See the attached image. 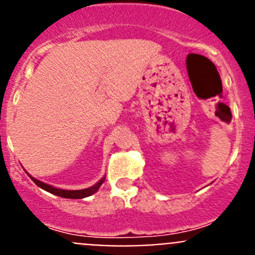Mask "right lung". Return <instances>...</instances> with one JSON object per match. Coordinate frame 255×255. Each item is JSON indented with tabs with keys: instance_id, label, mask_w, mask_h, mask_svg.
Segmentation results:
<instances>
[{
	"instance_id": "1",
	"label": "right lung",
	"mask_w": 255,
	"mask_h": 255,
	"mask_svg": "<svg viewBox=\"0 0 255 255\" xmlns=\"http://www.w3.org/2000/svg\"><path fill=\"white\" fill-rule=\"evenodd\" d=\"M28 175H29V174H28ZM29 177L33 180V181L35 182V185H38V186L40 187V189L45 190V191L50 192V194H53V195H56V196L64 197V199H84V197L91 196V195H94L95 192H97V190L100 189V186L104 184L105 177H106V176L102 177V179L100 180V181H97L96 184L94 185V186H90V187H87V189H82V190L58 189V187H54V186H51V185L45 184V182L39 181V180L34 179L33 176L29 175Z\"/></svg>"
}]
</instances>
